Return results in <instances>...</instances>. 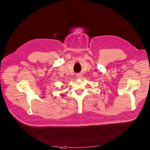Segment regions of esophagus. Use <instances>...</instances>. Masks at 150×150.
<instances>
[{"instance_id": "esophagus-1", "label": "esophagus", "mask_w": 150, "mask_h": 150, "mask_svg": "<svg viewBox=\"0 0 150 150\" xmlns=\"http://www.w3.org/2000/svg\"><path fill=\"white\" fill-rule=\"evenodd\" d=\"M76 77L78 78V79H80L82 77V75L81 74H77V75H76Z\"/></svg>"}]
</instances>
